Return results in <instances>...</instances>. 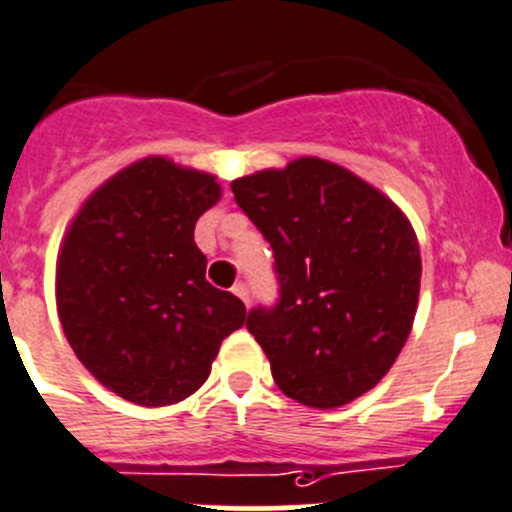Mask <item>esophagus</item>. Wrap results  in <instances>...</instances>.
I'll return each instance as SVG.
<instances>
[{"instance_id":"esophagus-1","label":"esophagus","mask_w":512,"mask_h":512,"mask_svg":"<svg viewBox=\"0 0 512 512\" xmlns=\"http://www.w3.org/2000/svg\"><path fill=\"white\" fill-rule=\"evenodd\" d=\"M233 294H236V296H238V299H241V301H243V304H246V306H248V286H246V284H243V281H238V284H236V286H233Z\"/></svg>"}]
</instances>
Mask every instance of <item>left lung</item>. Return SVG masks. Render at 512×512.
Instances as JSON below:
<instances>
[{
    "label": "left lung",
    "instance_id": "8db88e82",
    "mask_svg": "<svg viewBox=\"0 0 512 512\" xmlns=\"http://www.w3.org/2000/svg\"><path fill=\"white\" fill-rule=\"evenodd\" d=\"M241 211L274 248L279 304L246 326L286 397L349 405L405 347L420 296L415 228L384 193L321 158L233 180Z\"/></svg>",
    "mask_w": 512,
    "mask_h": 512
}]
</instances>
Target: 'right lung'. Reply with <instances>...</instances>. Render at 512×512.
I'll return each instance as SVG.
<instances>
[{"mask_svg": "<svg viewBox=\"0 0 512 512\" xmlns=\"http://www.w3.org/2000/svg\"><path fill=\"white\" fill-rule=\"evenodd\" d=\"M216 175L150 155L105 180L65 233L57 314L87 372L140 407L175 405L211 374L246 321L206 281L196 221L216 206Z\"/></svg>", "mask_w": 512, "mask_h": 512, "instance_id": "add662e5", "label": "right lung"}]
</instances>
